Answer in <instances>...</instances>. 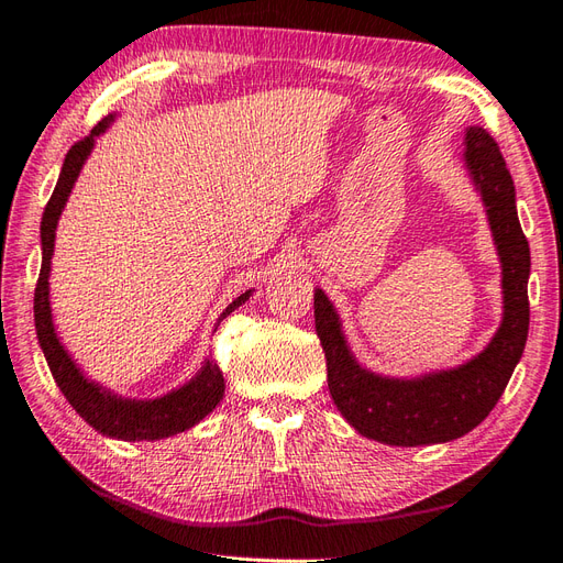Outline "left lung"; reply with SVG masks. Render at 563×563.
Instances as JSON below:
<instances>
[{"label": "left lung", "mask_w": 563, "mask_h": 563, "mask_svg": "<svg viewBox=\"0 0 563 563\" xmlns=\"http://www.w3.org/2000/svg\"><path fill=\"white\" fill-rule=\"evenodd\" d=\"M464 167L484 200L503 266V323L488 346L467 363L417 377H389L353 356L342 320L328 295L316 287V334L328 361V387L336 410L361 437L387 445L455 441L486 420L500 400L528 336V276L531 250L517 214V190L493 136L470 126Z\"/></svg>", "instance_id": "left-lung-1"}]
</instances>
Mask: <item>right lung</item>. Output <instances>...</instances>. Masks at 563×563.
<instances>
[{"instance_id":"1","label":"right lung","mask_w":563,"mask_h":563,"mask_svg":"<svg viewBox=\"0 0 563 563\" xmlns=\"http://www.w3.org/2000/svg\"><path fill=\"white\" fill-rule=\"evenodd\" d=\"M115 115L103 118L93 126L91 134L82 141H77L68 151L66 163L60 167L56 188L52 192L49 202L44 207L42 214V268L35 287V328H37V342L44 351V358L49 363V371L58 384L63 396L68 398V404L77 410L82 420L93 427L103 437L120 439V441H157L169 439L174 433H181L190 427H196L202 417L210 415L219 400L223 398V375L219 365L210 358H205L202 367L190 377L179 389H172L165 396L157 398H124L115 391L106 389L103 384L89 379L75 358L68 353V349L60 344L54 316H52V301H49V276H52V256L56 245V227L63 207H66L70 190L77 181L79 172H82L87 157L93 151L96 136H101ZM252 290L243 292L238 299H233L227 311L219 316L217 323L233 313L238 307L250 299Z\"/></svg>"}]
</instances>
